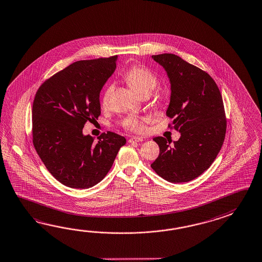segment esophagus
Instances as JSON below:
<instances>
[{"mask_svg":"<svg viewBox=\"0 0 262 262\" xmlns=\"http://www.w3.org/2000/svg\"><path fill=\"white\" fill-rule=\"evenodd\" d=\"M142 141H143V138L134 136V137H132V138L128 139V143H139V142H142Z\"/></svg>","mask_w":262,"mask_h":262,"instance_id":"34e87169","label":"esophagus"}]
</instances>
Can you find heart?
Wrapping results in <instances>:
<instances>
[{
    "label": "heart",
    "instance_id": "1",
    "mask_svg": "<svg viewBox=\"0 0 262 262\" xmlns=\"http://www.w3.org/2000/svg\"><path fill=\"white\" fill-rule=\"evenodd\" d=\"M124 79L140 95L151 91L157 83L156 76L151 71L141 66H133L124 73ZM114 85L108 84L102 94L101 103L106 106L109 103ZM123 126L134 132H142L144 129L143 121L136 117H126L123 120Z\"/></svg>",
    "mask_w": 262,
    "mask_h": 262
}]
</instances>
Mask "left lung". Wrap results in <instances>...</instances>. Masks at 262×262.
Masks as SVG:
<instances>
[{
    "label": "left lung",
    "mask_w": 262,
    "mask_h": 262,
    "mask_svg": "<svg viewBox=\"0 0 262 262\" xmlns=\"http://www.w3.org/2000/svg\"><path fill=\"white\" fill-rule=\"evenodd\" d=\"M163 67L171 84L166 116L170 126L181 133V138L159 136L153 140L160 154L152 169L165 181L181 183L192 181L209 168L221 149L227 130V118L220 90L204 70L178 55H152Z\"/></svg>",
    "instance_id": "8db88e82"
}]
</instances>
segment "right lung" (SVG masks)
Masks as SVG:
<instances>
[{"mask_svg": "<svg viewBox=\"0 0 262 262\" xmlns=\"http://www.w3.org/2000/svg\"><path fill=\"white\" fill-rule=\"evenodd\" d=\"M117 56L77 61L44 81L33 103V144L62 184L88 189L109 172L126 139L108 132L98 142L82 134L100 115L99 93L117 68Z\"/></svg>", "mask_w": 262, "mask_h": 262, "instance_id": "add662e5", "label": "right lung"}]
</instances>
